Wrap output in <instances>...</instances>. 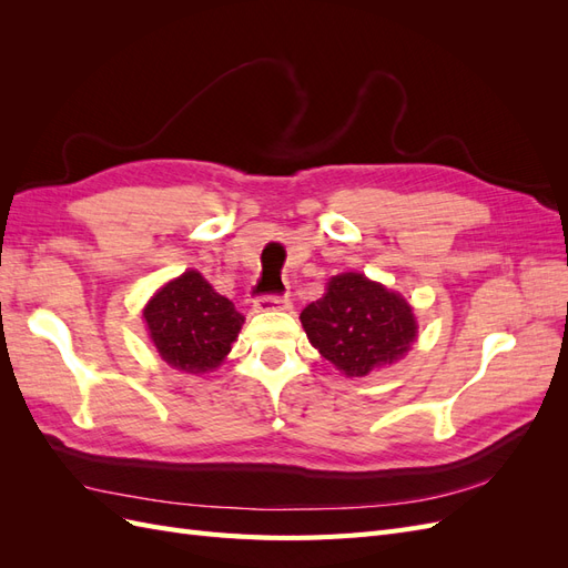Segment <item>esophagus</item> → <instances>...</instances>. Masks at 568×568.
Returning a JSON list of instances; mask_svg holds the SVG:
<instances>
[{
  "mask_svg": "<svg viewBox=\"0 0 568 568\" xmlns=\"http://www.w3.org/2000/svg\"><path fill=\"white\" fill-rule=\"evenodd\" d=\"M291 298L286 294H265L253 298V311L267 313V311H288Z\"/></svg>",
  "mask_w": 568,
  "mask_h": 568,
  "instance_id": "obj_1",
  "label": "esophagus"
}]
</instances>
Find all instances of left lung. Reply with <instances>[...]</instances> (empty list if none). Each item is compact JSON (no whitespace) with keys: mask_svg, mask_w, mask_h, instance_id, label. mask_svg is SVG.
I'll return each instance as SVG.
<instances>
[{"mask_svg":"<svg viewBox=\"0 0 568 568\" xmlns=\"http://www.w3.org/2000/svg\"><path fill=\"white\" fill-rule=\"evenodd\" d=\"M301 322L322 357L348 376H367L400 359L417 334L405 298L355 272L334 277Z\"/></svg>","mask_w":568,"mask_h":568,"instance_id":"left-lung-1","label":"left lung"}]
</instances>
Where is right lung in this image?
Masks as SVG:
<instances>
[{"mask_svg":"<svg viewBox=\"0 0 568 568\" xmlns=\"http://www.w3.org/2000/svg\"><path fill=\"white\" fill-rule=\"evenodd\" d=\"M144 320L165 363L189 374L217 367L244 324L234 303L194 270L168 282L149 301Z\"/></svg>","mask_w":568,"mask_h":568,"instance_id":"obj_1","label":"right lung"}]
</instances>
